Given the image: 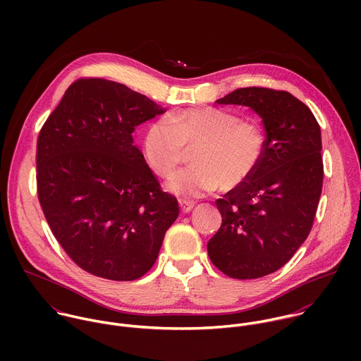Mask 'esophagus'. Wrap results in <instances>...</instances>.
Returning a JSON list of instances; mask_svg holds the SVG:
<instances>
[{"label":"esophagus","instance_id":"obj_1","mask_svg":"<svg viewBox=\"0 0 361 361\" xmlns=\"http://www.w3.org/2000/svg\"><path fill=\"white\" fill-rule=\"evenodd\" d=\"M178 202H180V209L183 213H190L194 209V201H191V200L180 198Z\"/></svg>","mask_w":361,"mask_h":361}]
</instances>
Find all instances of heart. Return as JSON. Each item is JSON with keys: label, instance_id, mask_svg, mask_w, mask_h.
<instances>
[{"label": "heart", "instance_id": "heart-1", "mask_svg": "<svg viewBox=\"0 0 361 361\" xmlns=\"http://www.w3.org/2000/svg\"><path fill=\"white\" fill-rule=\"evenodd\" d=\"M266 148V135L259 123L213 107L174 113L154 123L144 137L148 166L161 177H170L192 149L194 166L177 173L169 191L198 197L230 191L241 185L259 167Z\"/></svg>", "mask_w": 361, "mask_h": 361}]
</instances>
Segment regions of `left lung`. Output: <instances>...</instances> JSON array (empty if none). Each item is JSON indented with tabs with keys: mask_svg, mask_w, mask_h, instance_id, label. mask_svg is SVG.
<instances>
[{
	"mask_svg": "<svg viewBox=\"0 0 361 361\" xmlns=\"http://www.w3.org/2000/svg\"><path fill=\"white\" fill-rule=\"evenodd\" d=\"M216 102L259 114L266 148L250 178L216 201L223 223L207 251L226 276L260 279L281 269L313 227L324 174L320 126L287 91L247 87Z\"/></svg>",
	"mask_w": 361,
	"mask_h": 361,
	"instance_id": "left-lung-1",
	"label": "left lung"
}]
</instances>
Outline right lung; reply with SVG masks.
<instances>
[{"label": "right lung", "mask_w": 361, "mask_h": 361, "mask_svg": "<svg viewBox=\"0 0 361 361\" xmlns=\"http://www.w3.org/2000/svg\"><path fill=\"white\" fill-rule=\"evenodd\" d=\"M166 109L124 84L81 78L66 91L37 141V190L45 220L82 270L116 281L142 277L177 220L134 145L137 126Z\"/></svg>", "instance_id": "add662e5"}]
</instances>
